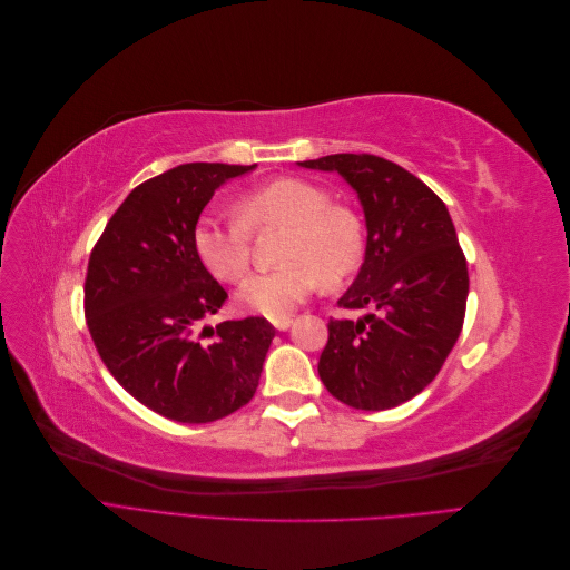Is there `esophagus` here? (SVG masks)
<instances>
[{"label":"esophagus","mask_w":570,"mask_h":570,"mask_svg":"<svg viewBox=\"0 0 570 570\" xmlns=\"http://www.w3.org/2000/svg\"><path fill=\"white\" fill-rule=\"evenodd\" d=\"M273 325H275V331H287V327L292 325V318H287V316H283V318H273Z\"/></svg>","instance_id":"34e87169"}]
</instances>
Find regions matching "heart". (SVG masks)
Instances as JSON below:
<instances>
[{
    "instance_id": "heart-1",
    "label": "heart",
    "mask_w": 570,
    "mask_h": 570,
    "mask_svg": "<svg viewBox=\"0 0 570 570\" xmlns=\"http://www.w3.org/2000/svg\"><path fill=\"white\" fill-rule=\"evenodd\" d=\"M235 216H202L193 230L199 262L223 283H237L249 271L252 233L285 228L278 247L285 264L254 273L239 285L235 302L243 312L283 318L321 281L342 283L364 258V220L352 206L333 202L325 187L304 178L285 176L249 189L235 202Z\"/></svg>"
}]
</instances>
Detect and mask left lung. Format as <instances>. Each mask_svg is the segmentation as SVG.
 <instances>
[{
    "label": "left lung",
    "instance_id": "left-lung-1",
    "mask_svg": "<svg viewBox=\"0 0 570 570\" xmlns=\"http://www.w3.org/2000/svg\"><path fill=\"white\" fill-rule=\"evenodd\" d=\"M304 168L337 170L366 216V258L337 302L368 308L331 318L318 375L335 400L385 411L435 381L459 340L469 266L444 202L406 168L375 154H331Z\"/></svg>",
    "mask_w": 570,
    "mask_h": 570
}]
</instances>
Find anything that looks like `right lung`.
<instances>
[{
  "mask_svg": "<svg viewBox=\"0 0 570 570\" xmlns=\"http://www.w3.org/2000/svg\"><path fill=\"white\" fill-rule=\"evenodd\" d=\"M252 166L183 164L137 185L109 218L85 275V321L118 385L159 416L212 423L245 406L275 327L262 318L204 327L228 299L193 230L204 206ZM212 343H202L203 333Z\"/></svg>",
  "mask_w": 570,
  "mask_h": 570,
  "instance_id": "add662e5",
  "label": "right lung"
}]
</instances>
